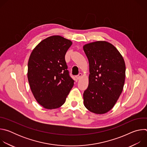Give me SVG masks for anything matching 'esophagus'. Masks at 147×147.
<instances>
[{
    "instance_id": "obj_1",
    "label": "esophagus",
    "mask_w": 147,
    "mask_h": 147,
    "mask_svg": "<svg viewBox=\"0 0 147 147\" xmlns=\"http://www.w3.org/2000/svg\"><path fill=\"white\" fill-rule=\"evenodd\" d=\"M81 77H82V74L81 73H79L78 75L76 76V78H77V80H80L81 78Z\"/></svg>"
}]
</instances>
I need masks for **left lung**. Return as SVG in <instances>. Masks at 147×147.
Instances as JSON below:
<instances>
[{"mask_svg": "<svg viewBox=\"0 0 147 147\" xmlns=\"http://www.w3.org/2000/svg\"><path fill=\"white\" fill-rule=\"evenodd\" d=\"M89 61L87 89L84 92L85 107L96 114L111 111L121 95L125 77L124 59L116 48L99 40L83 47Z\"/></svg>", "mask_w": 147, "mask_h": 147, "instance_id": "8db88e82", "label": "left lung"}]
</instances>
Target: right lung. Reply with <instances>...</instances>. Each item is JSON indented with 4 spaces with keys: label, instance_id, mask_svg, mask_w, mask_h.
Returning <instances> with one entry per match:
<instances>
[{
    "label": "right lung",
    "instance_id": "obj_1",
    "mask_svg": "<svg viewBox=\"0 0 147 147\" xmlns=\"http://www.w3.org/2000/svg\"><path fill=\"white\" fill-rule=\"evenodd\" d=\"M71 45L70 40L53 35L40 42L30 55L28 80L34 98L44 108L62 106L73 87L65 61Z\"/></svg>",
    "mask_w": 147,
    "mask_h": 147
}]
</instances>
